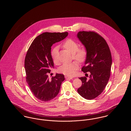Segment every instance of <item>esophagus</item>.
<instances>
[{
	"mask_svg": "<svg viewBox=\"0 0 131 131\" xmlns=\"http://www.w3.org/2000/svg\"><path fill=\"white\" fill-rule=\"evenodd\" d=\"M65 78H66V79H69V80L73 79V77H69V76H65Z\"/></svg>",
	"mask_w": 131,
	"mask_h": 131,
	"instance_id": "34e87169",
	"label": "esophagus"
}]
</instances>
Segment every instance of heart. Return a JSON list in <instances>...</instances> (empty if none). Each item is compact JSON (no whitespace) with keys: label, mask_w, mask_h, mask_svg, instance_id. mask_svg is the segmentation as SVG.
<instances>
[{"label":"heart","mask_w":131,"mask_h":131,"mask_svg":"<svg viewBox=\"0 0 131 131\" xmlns=\"http://www.w3.org/2000/svg\"><path fill=\"white\" fill-rule=\"evenodd\" d=\"M62 47L72 54L73 58L79 62H84L87 56L86 50L84 48L79 49V44L75 40L68 39L66 40L62 44ZM58 48L54 47L51 51V56L53 61L55 64H58L57 58ZM79 64L75 62L64 64L59 69L60 72L65 75L72 76L76 73V71L79 68Z\"/></svg>","instance_id":"obj_1"}]
</instances>
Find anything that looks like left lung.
<instances>
[{
  "label": "left lung",
  "instance_id": "left-lung-1",
  "mask_svg": "<svg viewBox=\"0 0 131 131\" xmlns=\"http://www.w3.org/2000/svg\"><path fill=\"white\" fill-rule=\"evenodd\" d=\"M77 37L87 52L81 71L90 73L88 80L85 77L79 78L82 85L77 91L84 98L91 100L102 93L108 81L112 64L111 52L106 40L95 32L80 31Z\"/></svg>",
  "mask_w": 131,
  "mask_h": 131
}]
</instances>
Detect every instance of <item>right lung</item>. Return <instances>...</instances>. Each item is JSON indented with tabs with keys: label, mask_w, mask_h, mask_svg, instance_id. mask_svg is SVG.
<instances>
[{
	"label": "right lung",
	"mask_w": 131,
	"mask_h": 131,
	"mask_svg": "<svg viewBox=\"0 0 131 131\" xmlns=\"http://www.w3.org/2000/svg\"><path fill=\"white\" fill-rule=\"evenodd\" d=\"M68 35L67 32H45L33 40L27 50L25 60L26 81L38 100L49 101L59 92L61 83L65 80L64 75L56 74L51 79L48 78L50 69L54 67L51 47Z\"/></svg>",
	"instance_id": "add662e5"
}]
</instances>
